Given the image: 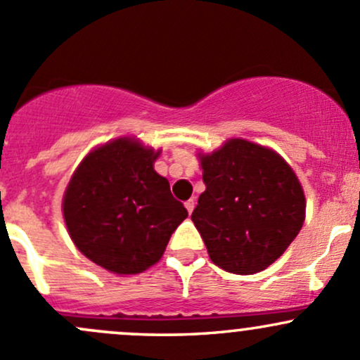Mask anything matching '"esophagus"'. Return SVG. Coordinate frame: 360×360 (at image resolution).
Here are the masks:
<instances>
[{"label": "esophagus", "instance_id": "esophagus-1", "mask_svg": "<svg viewBox=\"0 0 360 360\" xmlns=\"http://www.w3.org/2000/svg\"><path fill=\"white\" fill-rule=\"evenodd\" d=\"M184 207H186V210H188V214H191L193 212V209H195V200H188L186 203H184Z\"/></svg>", "mask_w": 360, "mask_h": 360}]
</instances>
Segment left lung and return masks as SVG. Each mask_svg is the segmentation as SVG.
Returning <instances> with one entry per match:
<instances>
[{
  "instance_id": "1",
  "label": "left lung",
  "mask_w": 360,
  "mask_h": 360,
  "mask_svg": "<svg viewBox=\"0 0 360 360\" xmlns=\"http://www.w3.org/2000/svg\"><path fill=\"white\" fill-rule=\"evenodd\" d=\"M205 191L191 221L215 266L255 274L290 247L305 221V195L288 162L247 139L234 138L198 153Z\"/></svg>"
}]
</instances>
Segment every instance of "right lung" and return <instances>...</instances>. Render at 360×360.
I'll return each mask as SVG.
<instances>
[{
	"instance_id": "right-lung-1",
	"label": "right lung",
	"mask_w": 360,
	"mask_h": 360,
	"mask_svg": "<svg viewBox=\"0 0 360 360\" xmlns=\"http://www.w3.org/2000/svg\"><path fill=\"white\" fill-rule=\"evenodd\" d=\"M160 155L134 138H117L89 151L75 169L63 219L75 247L113 274H139L164 255L188 210L155 172Z\"/></svg>"
}]
</instances>
